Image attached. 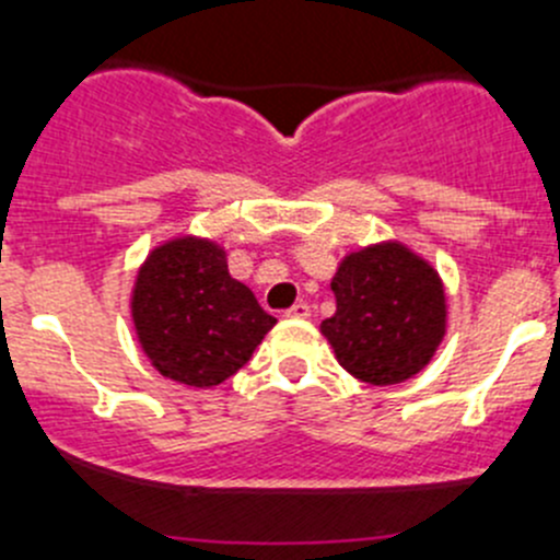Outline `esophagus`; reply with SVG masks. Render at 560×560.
<instances>
[{
    "instance_id": "obj_1",
    "label": "esophagus",
    "mask_w": 560,
    "mask_h": 560,
    "mask_svg": "<svg viewBox=\"0 0 560 560\" xmlns=\"http://www.w3.org/2000/svg\"><path fill=\"white\" fill-rule=\"evenodd\" d=\"M308 314H312V308H308L306 301H298L295 306L287 308V317H290V319H306Z\"/></svg>"
}]
</instances>
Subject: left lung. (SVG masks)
<instances>
[{"label":"left lung","mask_w":560,"mask_h":560,"mask_svg":"<svg viewBox=\"0 0 560 560\" xmlns=\"http://www.w3.org/2000/svg\"><path fill=\"white\" fill-rule=\"evenodd\" d=\"M334 317L319 330L336 361L369 385L416 377L446 336V287L421 254L399 241L350 252L330 279Z\"/></svg>","instance_id":"left-lung-1"}]
</instances>
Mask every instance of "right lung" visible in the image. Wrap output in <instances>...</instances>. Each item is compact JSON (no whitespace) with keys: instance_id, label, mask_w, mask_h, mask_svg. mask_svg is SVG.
I'll list each match as a JSON object with an SVG mask.
<instances>
[{"instance_id":"add662e5","label":"right lung","mask_w":560,"mask_h":560,"mask_svg":"<svg viewBox=\"0 0 560 560\" xmlns=\"http://www.w3.org/2000/svg\"><path fill=\"white\" fill-rule=\"evenodd\" d=\"M130 319L144 355L164 377L213 388L252 358L276 325L226 268V248L210 237L159 243L136 270Z\"/></svg>"}]
</instances>
